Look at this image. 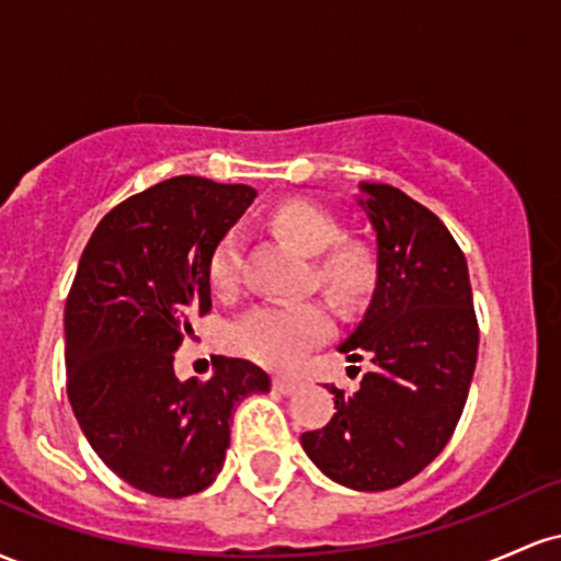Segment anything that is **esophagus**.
I'll return each instance as SVG.
<instances>
[{"instance_id": "esophagus-1", "label": "esophagus", "mask_w": 561, "mask_h": 561, "mask_svg": "<svg viewBox=\"0 0 561 561\" xmlns=\"http://www.w3.org/2000/svg\"><path fill=\"white\" fill-rule=\"evenodd\" d=\"M298 379L293 377H274V390H279L282 396H293L295 390H298Z\"/></svg>"}]
</instances>
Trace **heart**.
Masks as SVG:
<instances>
[{
    "instance_id": "1",
    "label": "heart",
    "mask_w": 561,
    "mask_h": 561,
    "mask_svg": "<svg viewBox=\"0 0 561 561\" xmlns=\"http://www.w3.org/2000/svg\"><path fill=\"white\" fill-rule=\"evenodd\" d=\"M274 227L300 250L319 255L317 279L334 298L358 302L371 293L377 282L375 253L362 242H340L343 224L330 210L308 199H287L274 210ZM242 253L240 229L218 237L208 259V279L218 295H231L240 287ZM332 327V311L324 300L263 302L231 321L227 345L237 356L268 369H289L302 353L324 343Z\"/></svg>"
}]
</instances>
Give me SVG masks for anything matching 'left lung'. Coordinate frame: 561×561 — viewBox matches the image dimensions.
<instances>
[{
  "mask_svg": "<svg viewBox=\"0 0 561 561\" xmlns=\"http://www.w3.org/2000/svg\"><path fill=\"white\" fill-rule=\"evenodd\" d=\"M362 192L358 205L377 231V287L340 353L375 366L356 392L332 385L337 411L300 443L340 485L390 491L420 474L454 435L480 330L467 259L446 224L390 184H362Z\"/></svg>",
  "mask_w": 561,
  "mask_h": 561,
  "instance_id": "8db88e82",
  "label": "left lung"
}]
</instances>
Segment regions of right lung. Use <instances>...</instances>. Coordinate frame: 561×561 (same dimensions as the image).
<instances>
[{"label":"right lung","instance_id":"1","mask_svg":"<svg viewBox=\"0 0 561 561\" xmlns=\"http://www.w3.org/2000/svg\"><path fill=\"white\" fill-rule=\"evenodd\" d=\"M244 184L173 176L96 224L66 302L68 401L89 446L121 480L160 499L205 491L221 472L234 409L272 379L216 356L208 382L173 356L210 311V250L253 203Z\"/></svg>","mask_w":561,"mask_h":561}]
</instances>
